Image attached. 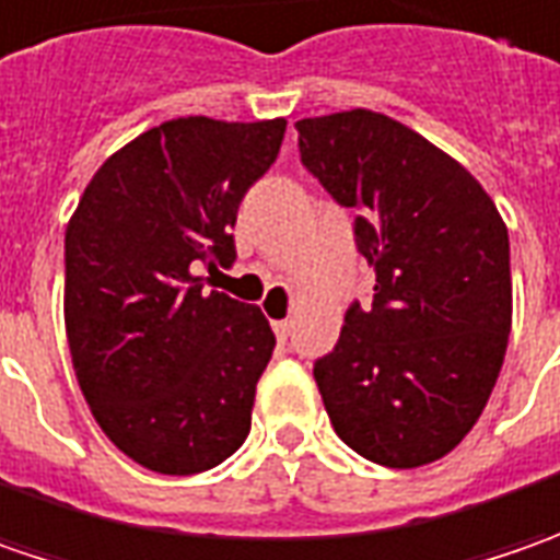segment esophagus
I'll use <instances>...</instances> for the list:
<instances>
[{
    "label": "esophagus",
    "instance_id": "obj_1",
    "mask_svg": "<svg viewBox=\"0 0 560 560\" xmlns=\"http://www.w3.org/2000/svg\"><path fill=\"white\" fill-rule=\"evenodd\" d=\"M290 330H292V320H273V334L280 342H287L290 339Z\"/></svg>",
    "mask_w": 560,
    "mask_h": 560
}]
</instances>
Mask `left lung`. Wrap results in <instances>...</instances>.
Here are the masks:
<instances>
[{
	"label": "left lung",
	"instance_id": "1",
	"mask_svg": "<svg viewBox=\"0 0 560 560\" xmlns=\"http://www.w3.org/2000/svg\"><path fill=\"white\" fill-rule=\"evenodd\" d=\"M299 155L355 208L374 302H352L314 380L336 436L383 467L440 462L470 433L511 334V248L495 202L411 127L352 108L295 124Z\"/></svg>",
	"mask_w": 560,
	"mask_h": 560
}]
</instances>
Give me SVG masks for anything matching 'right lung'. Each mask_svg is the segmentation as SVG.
I'll list each match as a JSON object with an SVG mask.
<instances>
[{"label": "right lung", "mask_w": 560, "mask_h": 560, "mask_svg": "<svg viewBox=\"0 0 560 560\" xmlns=\"http://www.w3.org/2000/svg\"><path fill=\"white\" fill-rule=\"evenodd\" d=\"M283 133V118L164 120L98 167L68 224L77 383L102 433L155 474L208 470L248 436L277 339L261 308L196 270L236 261V211Z\"/></svg>", "instance_id": "obj_1"}]
</instances>
